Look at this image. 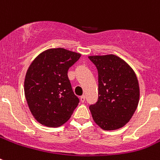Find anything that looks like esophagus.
Segmentation results:
<instances>
[{
	"label": "esophagus",
	"mask_w": 160,
	"mask_h": 160,
	"mask_svg": "<svg viewBox=\"0 0 160 160\" xmlns=\"http://www.w3.org/2000/svg\"><path fill=\"white\" fill-rule=\"evenodd\" d=\"M85 95H82V96H80V101L81 102H85Z\"/></svg>",
	"instance_id": "obj_1"
}]
</instances>
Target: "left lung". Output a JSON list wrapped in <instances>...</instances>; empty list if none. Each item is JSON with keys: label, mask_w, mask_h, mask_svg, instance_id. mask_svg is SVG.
Returning <instances> with one entry per match:
<instances>
[{"label": "left lung", "mask_w": 160, "mask_h": 160, "mask_svg": "<svg viewBox=\"0 0 160 160\" xmlns=\"http://www.w3.org/2000/svg\"><path fill=\"white\" fill-rule=\"evenodd\" d=\"M98 70V101L90 106L95 124L104 130L124 126L134 114L139 100L135 73L114 55H90Z\"/></svg>", "instance_id": "obj_1"}]
</instances>
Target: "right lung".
<instances>
[{
	"mask_svg": "<svg viewBox=\"0 0 160 160\" xmlns=\"http://www.w3.org/2000/svg\"><path fill=\"white\" fill-rule=\"evenodd\" d=\"M80 53L64 48H52L35 58L26 71L24 91L34 118L47 127L64 124L80 100L74 94L68 78L69 68Z\"/></svg>",
	"mask_w": 160,
	"mask_h": 160,
	"instance_id": "obj_1",
	"label": "right lung"
}]
</instances>
